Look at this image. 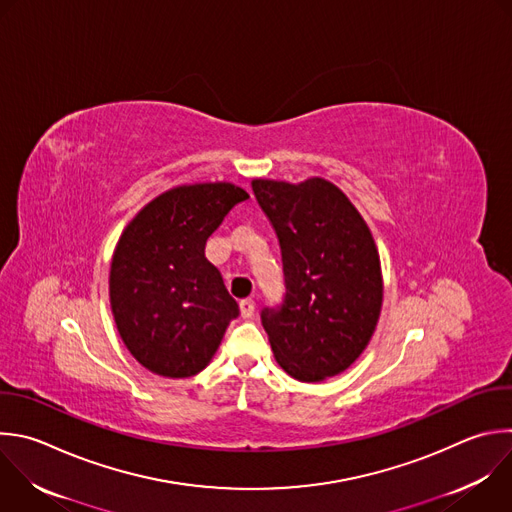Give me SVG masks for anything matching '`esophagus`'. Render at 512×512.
I'll return each mask as SVG.
<instances>
[{
    "instance_id": "esophagus-1",
    "label": "esophagus",
    "mask_w": 512,
    "mask_h": 512,
    "mask_svg": "<svg viewBox=\"0 0 512 512\" xmlns=\"http://www.w3.org/2000/svg\"><path fill=\"white\" fill-rule=\"evenodd\" d=\"M239 309H241V315L245 319H249L255 313V301L253 299H243V301H239Z\"/></svg>"
}]
</instances>
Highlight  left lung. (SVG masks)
<instances>
[{
  "label": "left lung",
  "instance_id": "1",
  "mask_svg": "<svg viewBox=\"0 0 512 512\" xmlns=\"http://www.w3.org/2000/svg\"><path fill=\"white\" fill-rule=\"evenodd\" d=\"M273 225L285 297L261 323L277 364L299 382L346 372L376 331L384 279L372 231L346 193L311 177L303 183L251 181Z\"/></svg>",
  "mask_w": 512,
  "mask_h": 512
}]
</instances>
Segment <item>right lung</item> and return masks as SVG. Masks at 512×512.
<instances>
[{"label": "right lung", "instance_id": "right-lung-1", "mask_svg": "<svg viewBox=\"0 0 512 512\" xmlns=\"http://www.w3.org/2000/svg\"><path fill=\"white\" fill-rule=\"evenodd\" d=\"M249 195L233 183L168 189L122 231L110 263V307L126 350L148 372L191 378L219 350L237 301L205 243Z\"/></svg>", "mask_w": 512, "mask_h": 512}]
</instances>
